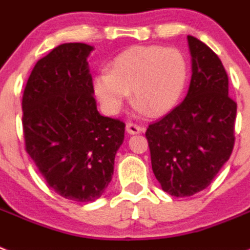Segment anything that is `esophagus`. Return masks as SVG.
Instances as JSON below:
<instances>
[{"label":"esophagus","mask_w":250,"mask_h":250,"mask_svg":"<svg viewBox=\"0 0 250 250\" xmlns=\"http://www.w3.org/2000/svg\"><path fill=\"white\" fill-rule=\"evenodd\" d=\"M125 131L128 132L129 135H137V133H141L142 131H144V128H142L141 125H135V123H127V125H125Z\"/></svg>","instance_id":"obj_1"}]
</instances>
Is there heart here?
<instances>
[{"instance_id": "b5f03b06", "label": "heart", "mask_w": 250, "mask_h": 250, "mask_svg": "<svg viewBox=\"0 0 250 250\" xmlns=\"http://www.w3.org/2000/svg\"><path fill=\"white\" fill-rule=\"evenodd\" d=\"M188 76L184 56L157 45L132 47L113 60L110 71L93 81L94 95L108 115H117L131 91L140 114L163 115L177 105Z\"/></svg>"}]
</instances>
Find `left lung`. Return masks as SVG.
<instances>
[{
  "instance_id": "obj_1",
  "label": "left lung",
  "mask_w": 250,
  "mask_h": 250,
  "mask_svg": "<svg viewBox=\"0 0 250 250\" xmlns=\"http://www.w3.org/2000/svg\"><path fill=\"white\" fill-rule=\"evenodd\" d=\"M192 77L177 108L148 125L151 165L163 190L188 197L211 184L234 147L236 103L229 98V79L220 58L188 35Z\"/></svg>"
}]
</instances>
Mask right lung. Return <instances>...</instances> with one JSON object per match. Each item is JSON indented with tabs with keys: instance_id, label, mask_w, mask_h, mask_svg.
Wrapping results in <instances>:
<instances>
[{
	"instance_id": "add662e5",
	"label": "right lung",
	"mask_w": 250,
	"mask_h": 250,
	"mask_svg": "<svg viewBox=\"0 0 250 250\" xmlns=\"http://www.w3.org/2000/svg\"><path fill=\"white\" fill-rule=\"evenodd\" d=\"M94 47L64 43L39 60L22 95L25 147L48 186L76 202L105 192L125 123L103 117L87 57Z\"/></svg>"
}]
</instances>
